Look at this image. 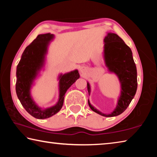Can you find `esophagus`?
Masks as SVG:
<instances>
[{
    "label": "esophagus",
    "mask_w": 157,
    "mask_h": 157,
    "mask_svg": "<svg viewBox=\"0 0 157 157\" xmlns=\"http://www.w3.org/2000/svg\"><path fill=\"white\" fill-rule=\"evenodd\" d=\"M86 68L84 67V66H82V67H81L80 68V72L82 73H84L85 71H86Z\"/></svg>",
    "instance_id": "esophagus-1"
}]
</instances>
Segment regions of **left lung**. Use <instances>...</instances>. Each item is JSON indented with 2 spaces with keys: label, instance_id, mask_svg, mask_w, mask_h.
Masks as SVG:
<instances>
[{
  "label": "left lung",
  "instance_id": "obj_1",
  "mask_svg": "<svg viewBox=\"0 0 157 157\" xmlns=\"http://www.w3.org/2000/svg\"><path fill=\"white\" fill-rule=\"evenodd\" d=\"M105 66L109 73L118 77L121 84V94L116 108L110 113H102L95 108L89 100L90 108L94 112L105 117H113L121 114L128 107L137 90V71L130 48L116 34L108 33L104 39L103 51ZM89 94L91 86L87 82Z\"/></svg>",
  "mask_w": 157,
  "mask_h": 157
}]
</instances>
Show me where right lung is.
<instances>
[{"mask_svg":"<svg viewBox=\"0 0 157 157\" xmlns=\"http://www.w3.org/2000/svg\"><path fill=\"white\" fill-rule=\"evenodd\" d=\"M55 38L52 34H39L25 48L17 68L16 92L21 105L31 116L38 119L50 118L62 109L65 94L74 82L79 78L78 70L60 74L59 80V100L52 107L46 109L39 107L31 95V88L39 73L44 67L46 56L50 41Z\"/></svg>","mask_w":157,"mask_h":157,"instance_id":"1","label":"right lung"}]
</instances>
